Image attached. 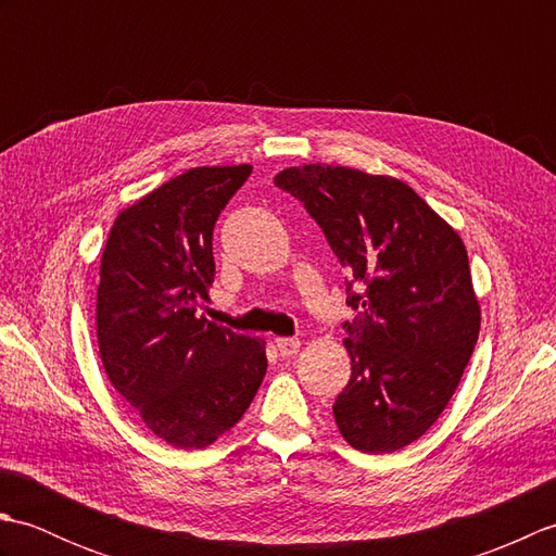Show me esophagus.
Masks as SVG:
<instances>
[{
	"mask_svg": "<svg viewBox=\"0 0 556 556\" xmlns=\"http://www.w3.org/2000/svg\"><path fill=\"white\" fill-rule=\"evenodd\" d=\"M275 344H277L279 356H285V358L296 356L299 349H301V341H299L296 337H279V339L275 341Z\"/></svg>",
	"mask_w": 556,
	"mask_h": 556,
	"instance_id": "1",
	"label": "esophagus"
}]
</instances>
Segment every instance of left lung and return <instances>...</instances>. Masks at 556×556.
Listing matches in <instances>:
<instances>
[{
  "label": "left lung",
  "mask_w": 556,
  "mask_h": 556,
  "mask_svg": "<svg viewBox=\"0 0 556 556\" xmlns=\"http://www.w3.org/2000/svg\"><path fill=\"white\" fill-rule=\"evenodd\" d=\"M320 224L346 271L351 380L339 432L365 454L416 442L454 396L480 332L460 236L404 181L305 164L275 176Z\"/></svg>",
  "instance_id": "left-lung-1"
}]
</instances>
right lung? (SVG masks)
<instances>
[{
    "mask_svg": "<svg viewBox=\"0 0 556 556\" xmlns=\"http://www.w3.org/2000/svg\"><path fill=\"white\" fill-rule=\"evenodd\" d=\"M251 172H184L126 207L102 253L104 372L148 428L179 448H203L233 428L267 370L263 339L200 315L215 281V222Z\"/></svg>",
    "mask_w": 556,
    "mask_h": 556,
    "instance_id": "1",
    "label": "right lung"
}]
</instances>
